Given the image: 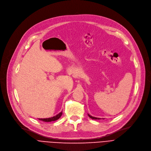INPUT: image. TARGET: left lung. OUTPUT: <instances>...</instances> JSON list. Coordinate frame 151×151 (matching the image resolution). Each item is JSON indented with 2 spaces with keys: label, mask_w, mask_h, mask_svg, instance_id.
I'll list each match as a JSON object with an SVG mask.
<instances>
[{
  "label": "left lung",
  "mask_w": 151,
  "mask_h": 151,
  "mask_svg": "<svg viewBox=\"0 0 151 151\" xmlns=\"http://www.w3.org/2000/svg\"><path fill=\"white\" fill-rule=\"evenodd\" d=\"M88 116H89V117H91V119H100V118H99V117H93V116H91V115H89V114H88Z\"/></svg>",
  "instance_id": "obj_1"
}]
</instances>
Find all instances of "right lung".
I'll return each mask as SVG.
<instances>
[{"mask_svg":"<svg viewBox=\"0 0 151 151\" xmlns=\"http://www.w3.org/2000/svg\"><path fill=\"white\" fill-rule=\"evenodd\" d=\"M62 114V111H61L60 113H59L58 114H57L56 116H54L52 117H49V118H45V119H40V118H38L39 120L40 121H42L43 122H51V121H56L58 119H59L61 117Z\"/></svg>","mask_w":151,"mask_h":151,"instance_id":"obj_1","label":"right lung"}]
</instances>
